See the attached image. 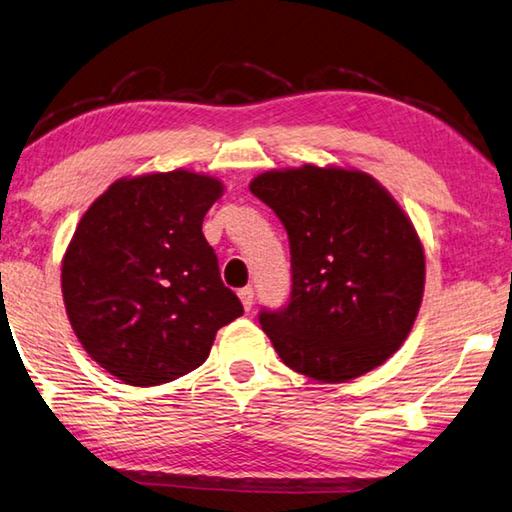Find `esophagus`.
Returning a JSON list of instances; mask_svg holds the SVG:
<instances>
[{
    "mask_svg": "<svg viewBox=\"0 0 512 512\" xmlns=\"http://www.w3.org/2000/svg\"><path fill=\"white\" fill-rule=\"evenodd\" d=\"M239 300H241V304H244V309L246 311H250L253 309V304H255V291L250 286H244V288H239Z\"/></svg>",
    "mask_w": 512,
    "mask_h": 512,
    "instance_id": "esophagus-1",
    "label": "esophagus"
}]
</instances>
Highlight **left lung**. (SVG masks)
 <instances>
[{
	"label": "left lung",
	"instance_id": "1",
	"mask_svg": "<svg viewBox=\"0 0 512 512\" xmlns=\"http://www.w3.org/2000/svg\"><path fill=\"white\" fill-rule=\"evenodd\" d=\"M250 192L291 246V295L259 311L284 365L324 383L383 365L410 333L425 284L423 246L401 206L342 167L264 172Z\"/></svg>",
	"mask_w": 512,
	"mask_h": 512
}]
</instances>
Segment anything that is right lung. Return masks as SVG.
I'll return each instance as SVG.
<instances>
[{"label": "right lung", "mask_w": 512, "mask_h": 512, "mask_svg": "<svg viewBox=\"0 0 512 512\" xmlns=\"http://www.w3.org/2000/svg\"><path fill=\"white\" fill-rule=\"evenodd\" d=\"M221 183L185 170L120 179L82 215L62 262L69 322L127 385L170 383L203 365L244 313L201 232Z\"/></svg>", "instance_id": "add662e5"}]
</instances>
